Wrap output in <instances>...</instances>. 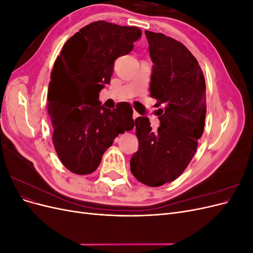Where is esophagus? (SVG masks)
Instances as JSON below:
<instances>
[{
    "mask_svg": "<svg viewBox=\"0 0 253 253\" xmlns=\"http://www.w3.org/2000/svg\"><path fill=\"white\" fill-rule=\"evenodd\" d=\"M138 117H139V114H138V113H137V112H135V111H134V113H133V119L135 120L136 118H138Z\"/></svg>",
    "mask_w": 253,
    "mask_h": 253,
    "instance_id": "esophagus-1",
    "label": "esophagus"
}]
</instances>
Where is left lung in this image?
Returning a JSON list of instances; mask_svg holds the SVG:
<instances>
[{
    "label": "left lung",
    "mask_w": 253,
    "mask_h": 253,
    "mask_svg": "<svg viewBox=\"0 0 253 253\" xmlns=\"http://www.w3.org/2000/svg\"><path fill=\"white\" fill-rule=\"evenodd\" d=\"M153 62L150 93L162 104L153 132L149 118L135 120L138 151L131 158L137 180L159 187L185 171L197 149L206 118V82L195 57L180 42L145 30Z\"/></svg>",
    "instance_id": "1"
}]
</instances>
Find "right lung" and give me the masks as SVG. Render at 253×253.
<instances>
[{
	"label": "right lung",
	"mask_w": 253,
	"mask_h": 253,
	"mask_svg": "<svg viewBox=\"0 0 253 253\" xmlns=\"http://www.w3.org/2000/svg\"><path fill=\"white\" fill-rule=\"evenodd\" d=\"M141 35L136 26L97 21L70 38L55 61L47 91L52 142L75 174L93 173L114 139L134 127L128 103L110 110L98 99L111 82L115 60L127 55Z\"/></svg>",
	"instance_id": "obj_1"
}]
</instances>
